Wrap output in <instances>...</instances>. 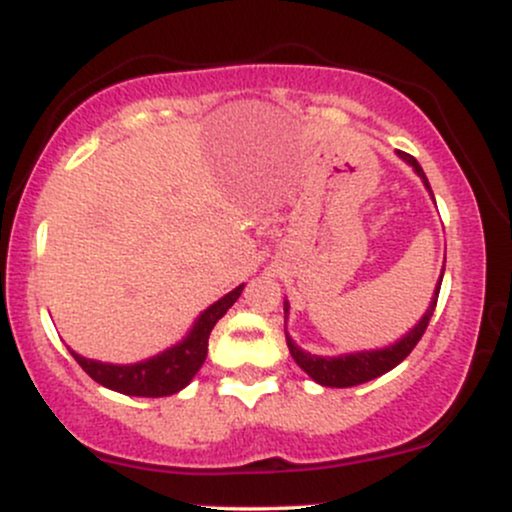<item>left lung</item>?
<instances>
[{"label":"left lung","instance_id":"obj_1","mask_svg":"<svg viewBox=\"0 0 512 512\" xmlns=\"http://www.w3.org/2000/svg\"><path fill=\"white\" fill-rule=\"evenodd\" d=\"M397 156L402 158L407 166L414 168V173L419 175L421 182H424V187L428 190V195H431V199H433V190H431V185H428L426 173H424V168L419 166V161H416L414 156L404 154V151H397ZM433 202H436V199H433ZM443 272H445V267H443ZM443 272H440L436 291H433L431 305L426 308L424 317H421V320L416 322V325L411 327V330L404 334L402 339H397L395 344L383 346V349L351 351V354H339V356H317V354H310V351L301 349V346L293 342L291 334L286 332V344H289L293 361H296L298 366H301L305 373H308L310 378H313L315 383L322 387H354V385L368 383V380L380 378V375H385L387 370L399 366V363H402L404 358L411 354V349L419 344V339L424 337L428 320H431L433 310H436L440 284H443ZM289 310H291L289 301H284V322L289 320Z\"/></svg>","mask_w":512,"mask_h":512}]
</instances>
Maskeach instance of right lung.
Here are the masks:
<instances>
[{
    "label": "right lung",
    "mask_w": 512,
    "mask_h": 512,
    "mask_svg": "<svg viewBox=\"0 0 512 512\" xmlns=\"http://www.w3.org/2000/svg\"><path fill=\"white\" fill-rule=\"evenodd\" d=\"M245 284L236 286L228 291L226 296L211 303L207 310L197 315L192 327L187 330L180 342L170 344L168 349L158 351V354L144 358L137 363H105L96 358H86L76 351L69 349V354L76 358L81 368L96 380L98 385L108 387V390L120 392L129 397H168L180 392L182 387L192 383L197 370L202 368L204 358L209 349V334L214 330L216 322L226 315V310L238 301L243 293Z\"/></svg>",
    "instance_id": "add662e5"
}]
</instances>
